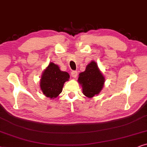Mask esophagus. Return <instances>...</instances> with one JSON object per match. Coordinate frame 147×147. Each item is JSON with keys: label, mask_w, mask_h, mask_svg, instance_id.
<instances>
[{"label": "esophagus", "mask_w": 147, "mask_h": 147, "mask_svg": "<svg viewBox=\"0 0 147 147\" xmlns=\"http://www.w3.org/2000/svg\"><path fill=\"white\" fill-rule=\"evenodd\" d=\"M77 75H78V72H77V71H72V72H71V76H72V77L76 78V77H77Z\"/></svg>", "instance_id": "1"}]
</instances>
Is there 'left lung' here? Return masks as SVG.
Instances as JSON below:
<instances>
[{"label":"left lung","instance_id":"left-lung-1","mask_svg":"<svg viewBox=\"0 0 147 147\" xmlns=\"http://www.w3.org/2000/svg\"><path fill=\"white\" fill-rule=\"evenodd\" d=\"M105 81L104 76L94 60L87 64L85 71L79 73L78 79L83 93L88 98L99 95L103 88Z\"/></svg>","mask_w":147,"mask_h":147}]
</instances>
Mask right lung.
Returning a JSON list of instances; mask_svg holds the SVG:
<instances>
[{
    "label": "right lung",
    "mask_w": 147,
    "mask_h": 147,
    "mask_svg": "<svg viewBox=\"0 0 147 147\" xmlns=\"http://www.w3.org/2000/svg\"><path fill=\"white\" fill-rule=\"evenodd\" d=\"M69 79L67 72L62 71L57 64L50 62L42 72L40 89L45 96L51 99H55L62 92L64 83Z\"/></svg>",
    "instance_id": "right-lung-1"
}]
</instances>
